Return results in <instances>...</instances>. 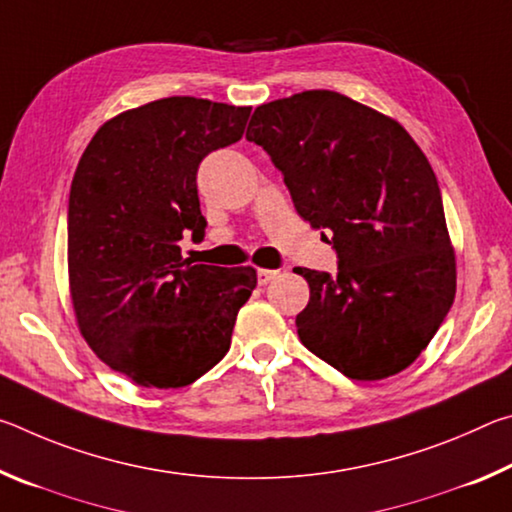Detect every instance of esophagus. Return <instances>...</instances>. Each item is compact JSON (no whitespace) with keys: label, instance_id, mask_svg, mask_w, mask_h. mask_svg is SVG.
Listing matches in <instances>:
<instances>
[{"label":"esophagus","instance_id":"34e87169","mask_svg":"<svg viewBox=\"0 0 512 512\" xmlns=\"http://www.w3.org/2000/svg\"><path fill=\"white\" fill-rule=\"evenodd\" d=\"M275 275H277V271H273V268H259V271H257V284H259V287H264V284L271 282Z\"/></svg>","mask_w":512,"mask_h":512}]
</instances>
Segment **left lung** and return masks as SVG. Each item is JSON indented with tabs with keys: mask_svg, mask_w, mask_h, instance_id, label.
<instances>
[{
	"mask_svg": "<svg viewBox=\"0 0 512 512\" xmlns=\"http://www.w3.org/2000/svg\"><path fill=\"white\" fill-rule=\"evenodd\" d=\"M246 140L271 155L298 214L332 232L339 271L309 282L296 318L309 352L357 381L420 357L456 293L443 196L427 155L395 119L339 92L255 108Z\"/></svg>",
	"mask_w": 512,
	"mask_h": 512,
	"instance_id": "8db88e82",
	"label": "left lung"
}]
</instances>
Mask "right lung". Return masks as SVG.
I'll use <instances>...</instances> for the list:
<instances>
[{
  "instance_id": "1",
  "label": "right lung",
  "mask_w": 512,
  "mask_h": 512,
  "mask_svg": "<svg viewBox=\"0 0 512 512\" xmlns=\"http://www.w3.org/2000/svg\"><path fill=\"white\" fill-rule=\"evenodd\" d=\"M250 108L169 97L121 112L92 137L67 210V266L83 339L146 388H180L230 350L250 266L194 264L185 232L205 235L196 173L241 140Z\"/></svg>"
}]
</instances>
